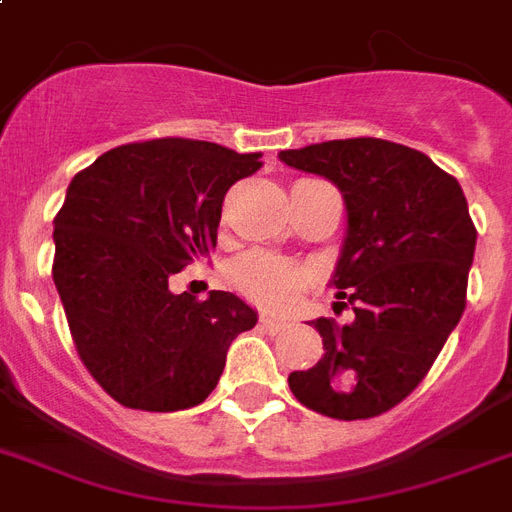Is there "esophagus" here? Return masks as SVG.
Returning a JSON list of instances; mask_svg holds the SVG:
<instances>
[{
  "label": "esophagus",
  "instance_id": "1",
  "mask_svg": "<svg viewBox=\"0 0 512 512\" xmlns=\"http://www.w3.org/2000/svg\"><path fill=\"white\" fill-rule=\"evenodd\" d=\"M259 324L266 329V332H272V335H277V332H282V329L287 327V322H282V319H274V316H269V314H261Z\"/></svg>",
  "mask_w": 512,
  "mask_h": 512
}]
</instances>
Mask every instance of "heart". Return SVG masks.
Listing matches in <instances>:
<instances>
[{"label": "heart", "mask_w": 512, "mask_h": 512, "mask_svg": "<svg viewBox=\"0 0 512 512\" xmlns=\"http://www.w3.org/2000/svg\"><path fill=\"white\" fill-rule=\"evenodd\" d=\"M227 280L246 301L256 306L287 308L301 298L311 282V274L306 266L295 261L264 251H251L232 261Z\"/></svg>", "instance_id": "heart-1"}]
</instances>
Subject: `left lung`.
<instances>
[{
  "label": "left lung",
  "instance_id": "1",
  "mask_svg": "<svg viewBox=\"0 0 512 512\" xmlns=\"http://www.w3.org/2000/svg\"><path fill=\"white\" fill-rule=\"evenodd\" d=\"M280 159L342 190L348 238L335 306L353 308L348 324L316 319L322 361L287 384L322 416H382L424 382L466 308L476 227L463 188L426 154L382 138L314 143Z\"/></svg>",
  "mask_w": 512,
  "mask_h": 512
}]
</instances>
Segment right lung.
<instances>
[{"instance_id":"1","label":"right lung","mask_w":512,"mask_h":512,"mask_svg":"<svg viewBox=\"0 0 512 512\" xmlns=\"http://www.w3.org/2000/svg\"><path fill=\"white\" fill-rule=\"evenodd\" d=\"M256 170L259 154L154 138L73 177L54 217L52 277L80 361L125 408L204 403L230 342L256 324L238 295L170 290L172 274L214 251L227 190Z\"/></svg>"}]
</instances>
